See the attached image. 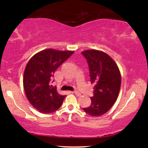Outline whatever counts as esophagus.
I'll return each mask as SVG.
<instances>
[{
	"label": "esophagus",
	"mask_w": 148,
	"mask_h": 148,
	"mask_svg": "<svg viewBox=\"0 0 148 148\" xmlns=\"http://www.w3.org/2000/svg\"><path fill=\"white\" fill-rule=\"evenodd\" d=\"M72 93H74V95H76V96H78V97H80L81 95V94L80 92H77V91H74V92H72Z\"/></svg>",
	"instance_id": "1"
}]
</instances>
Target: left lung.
Masks as SVG:
<instances>
[{
	"label": "left lung",
	"mask_w": 148,
	"mask_h": 148,
	"mask_svg": "<svg viewBox=\"0 0 148 148\" xmlns=\"http://www.w3.org/2000/svg\"><path fill=\"white\" fill-rule=\"evenodd\" d=\"M81 53L88 61L91 84L95 85L91 104L84 111L92 117L106 113L116 101L121 86V74L115 62L106 53L90 49Z\"/></svg>",
	"instance_id": "8db88e82"
}]
</instances>
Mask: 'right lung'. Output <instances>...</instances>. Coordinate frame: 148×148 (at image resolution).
Wrapping results in <instances>:
<instances>
[{"label":"right lung","instance_id":"obj_1","mask_svg":"<svg viewBox=\"0 0 148 148\" xmlns=\"http://www.w3.org/2000/svg\"><path fill=\"white\" fill-rule=\"evenodd\" d=\"M73 53V51L47 49L35 54L27 63L23 79L25 95L40 113H53L63 102L65 95H60L51 84L55 71Z\"/></svg>","mask_w":148,"mask_h":148}]
</instances>
